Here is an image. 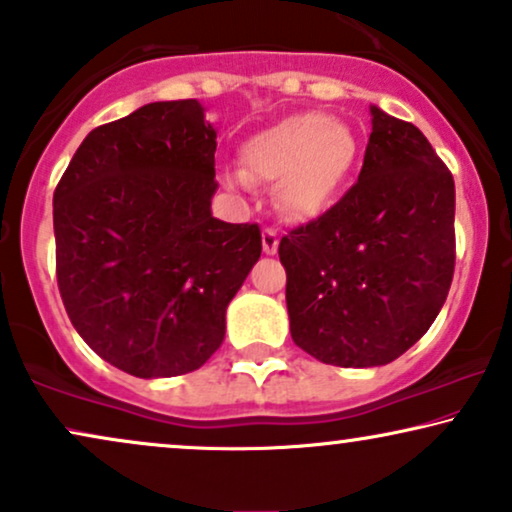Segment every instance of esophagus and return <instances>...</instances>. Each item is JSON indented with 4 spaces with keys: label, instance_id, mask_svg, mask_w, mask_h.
Listing matches in <instances>:
<instances>
[{
    "label": "esophagus",
    "instance_id": "34e87169",
    "mask_svg": "<svg viewBox=\"0 0 512 512\" xmlns=\"http://www.w3.org/2000/svg\"><path fill=\"white\" fill-rule=\"evenodd\" d=\"M277 244H280L277 232L273 230V227H266V230H263V251H266V254H275Z\"/></svg>",
    "mask_w": 512,
    "mask_h": 512
}]
</instances>
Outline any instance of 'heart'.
I'll return each instance as SVG.
<instances>
[{"label":"heart","mask_w":512,"mask_h":512,"mask_svg":"<svg viewBox=\"0 0 512 512\" xmlns=\"http://www.w3.org/2000/svg\"><path fill=\"white\" fill-rule=\"evenodd\" d=\"M356 156L358 140L349 125L318 111L292 113L244 142L242 175H230V182H275L277 208L287 218L311 220L337 197Z\"/></svg>","instance_id":"heart-1"}]
</instances>
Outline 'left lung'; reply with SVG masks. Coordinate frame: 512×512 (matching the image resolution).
<instances>
[{"label":"left lung","instance_id":"8db88e82","mask_svg":"<svg viewBox=\"0 0 512 512\" xmlns=\"http://www.w3.org/2000/svg\"><path fill=\"white\" fill-rule=\"evenodd\" d=\"M358 182L280 239L289 330L339 368L387 365L430 330L456 266V187L413 123L370 106Z\"/></svg>","mask_w":512,"mask_h":512}]
</instances>
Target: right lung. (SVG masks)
<instances>
[{
  "mask_svg": "<svg viewBox=\"0 0 512 512\" xmlns=\"http://www.w3.org/2000/svg\"><path fill=\"white\" fill-rule=\"evenodd\" d=\"M216 189V130L197 99L142 106L75 151L54 192L56 282L106 363L175 377L223 344L261 230L213 218Z\"/></svg>",
  "mask_w": 512,
  "mask_h": 512,
  "instance_id": "add662e5",
  "label": "right lung"
}]
</instances>
